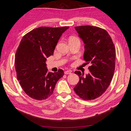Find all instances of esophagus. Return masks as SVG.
<instances>
[{
    "instance_id": "34e87169",
    "label": "esophagus",
    "mask_w": 131,
    "mask_h": 131,
    "mask_svg": "<svg viewBox=\"0 0 131 131\" xmlns=\"http://www.w3.org/2000/svg\"><path fill=\"white\" fill-rule=\"evenodd\" d=\"M64 73H65V74H71V72L70 71H65V72H64Z\"/></svg>"
}]
</instances>
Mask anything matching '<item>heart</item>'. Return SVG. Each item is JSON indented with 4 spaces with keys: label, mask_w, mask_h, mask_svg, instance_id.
<instances>
[{
    "label": "heart",
    "mask_w": 131,
    "mask_h": 131,
    "mask_svg": "<svg viewBox=\"0 0 131 131\" xmlns=\"http://www.w3.org/2000/svg\"><path fill=\"white\" fill-rule=\"evenodd\" d=\"M72 39H78V38H75V37H71L70 38V40H72Z\"/></svg>",
    "instance_id": "obj_1"
}]
</instances>
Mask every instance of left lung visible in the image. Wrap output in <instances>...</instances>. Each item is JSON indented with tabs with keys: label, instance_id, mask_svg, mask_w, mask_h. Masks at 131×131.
Returning <instances> with one entry per match:
<instances>
[{
	"label": "left lung",
	"instance_id": "left-lung-1",
	"mask_svg": "<svg viewBox=\"0 0 131 131\" xmlns=\"http://www.w3.org/2000/svg\"><path fill=\"white\" fill-rule=\"evenodd\" d=\"M75 29L84 44V60L91 65L85 76L75 71L79 81L74 90L83 100H94L105 92L112 81L115 70L114 44L107 32L100 27L80 26Z\"/></svg>",
	"mask_w": 131,
	"mask_h": 131
}]
</instances>
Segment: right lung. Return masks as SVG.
<instances>
[{"mask_svg": "<svg viewBox=\"0 0 131 131\" xmlns=\"http://www.w3.org/2000/svg\"><path fill=\"white\" fill-rule=\"evenodd\" d=\"M69 28L38 27L24 35L19 43L15 56L17 77L25 92L32 99L43 100L51 96L64 75L61 69L56 73L48 72L46 62Z\"/></svg>", "mask_w": 131, "mask_h": 131, "instance_id": "right-lung-1", "label": "right lung"}]
</instances>
